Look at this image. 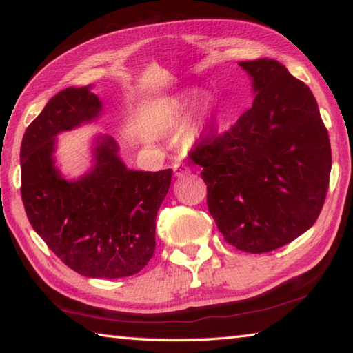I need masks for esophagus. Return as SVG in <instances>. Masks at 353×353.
<instances>
[{
	"instance_id": "esophagus-1",
	"label": "esophagus",
	"mask_w": 353,
	"mask_h": 353,
	"mask_svg": "<svg viewBox=\"0 0 353 353\" xmlns=\"http://www.w3.org/2000/svg\"><path fill=\"white\" fill-rule=\"evenodd\" d=\"M190 172V166L187 163H176L174 165V176L176 177H183L185 174Z\"/></svg>"
}]
</instances>
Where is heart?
Listing matches in <instances>:
<instances>
[{
  "label": "heart",
  "instance_id": "b5f03b06",
  "mask_svg": "<svg viewBox=\"0 0 353 353\" xmlns=\"http://www.w3.org/2000/svg\"><path fill=\"white\" fill-rule=\"evenodd\" d=\"M185 112H187V101L183 99L168 101V103L162 107L163 123L168 124V126H172V124L181 121L182 117L185 115Z\"/></svg>",
  "mask_w": 353,
  "mask_h": 353
}]
</instances>
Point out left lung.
<instances>
[{
    "label": "left lung",
    "mask_w": 353,
    "mask_h": 353,
    "mask_svg": "<svg viewBox=\"0 0 353 353\" xmlns=\"http://www.w3.org/2000/svg\"><path fill=\"white\" fill-rule=\"evenodd\" d=\"M254 104L234 126L208 130L190 149L202 166L208 212L225 243L265 254L296 240L324 205L332 149L318 103L274 59L240 62Z\"/></svg>",
    "instance_id": "8db88e82"
}]
</instances>
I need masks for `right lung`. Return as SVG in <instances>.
Segmentation results:
<instances>
[{"label":"right lung","mask_w":353,"mask_h":353,"mask_svg":"<svg viewBox=\"0 0 353 353\" xmlns=\"http://www.w3.org/2000/svg\"><path fill=\"white\" fill-rule=\"evenodd\" d=\"M101 109L87 87L65 88L29 124L20 149L21 199L46 246L77 274L119 279L140 272L155 250V218L172 170H128L117 143L103 137L90 174L67 182L54 168V137Z\"/></svg>","instance_id":"add662e5"}]
</instances>
